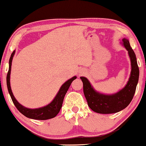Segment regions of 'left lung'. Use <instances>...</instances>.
I'll return each mask as SVG.
<instances>
[{
	"label": "left lung",
	"mask_w": 146,
	"mask_h": 146,
	"mask_svg": "<svg viewBox=\"0 0 146 146\" xmlns=\"http://www.w3.org/2000/svg\"><path fill=\"white\" fill-rule=\"evenodd\" d=\"M123 42L129 52L132 66L129 80L125 88L113 95L102 94L96 92L86 78L80 77L83 82V92L87 103L89 108L96 113L110 114L120 111L129 105L134 97L138 82L139 67L135 53L130 46L129 41L123 38Z\"/></svg>",
	"instance_id": "8db88e82"
}]
</instances>
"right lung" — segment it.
Masks as SVG:
<instances>
[{
	"label": "right lung",
	"mask_w": 146,
	"mask_h": 146,
	"mask_svg": "<svg viewBox=\"0 0 146 146\" xmlns=\"http://www.w3.org/2000/svg\"><path fill=\"white\" fill-rule=\"evenodd\" d=\"M15 50L12 52L11 54L10 60H9V69H8L7 77H6V83H7V87L8 92L10 95L11 98L13 103L16 106V108L21 113H22L25 117H28L30 119H36V120H46V119H52L55 117L56 115L58 114L61 110V108L62 106L63 101H64V98L65 95H66L67 91L70 86L71 82H72L74 80H75L76 77H73L69 80L66 81L63 85L61 86L59 92L56 95L55 98L53 100L50 104L44 107L38 108V109H29L23 107L21 106L20 104L18 103V102L15 98L13 93L11 90L10 87V71H11V66H12V61L13 56L14 55Z\"/></svg>",
	"instance_id": "add662e5"
}]
</instances>
